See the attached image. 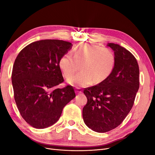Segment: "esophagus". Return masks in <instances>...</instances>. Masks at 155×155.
I'll return each instance as SVG.
<instances>
[{"mask_svg":"<svg viewBox=\"0 0 155 155\" xmlns=\"http://www.w3.org/2000/svg\"><path fill=\"white\" fill-rule=\"evenodd\" d=\"M76 92L78 93V94H79V93H82V90L80 88H76Z\"/></svg>","mask_w":155,"mask_h":155,"instance_id":"1","label":"esophagus"}]
</instances>
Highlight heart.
Returning a JSON list of instances; mask_svg holds the SVG:
<instances>
[{
	"instance_id": "obj_1",
	"label": "heart",
	"mask_w": 155,
	"mask_h": 155,
	"mask_svg": "<svg viewBox=\"0 0 155 155\" xmlns=\"http://www.w3.org/2000/svg\"><path fill=\"white\" fill-rule=\"evenodd\" d=\"M112 51L96 45L83 44L72 55L64 54L59 60V67L65 78L73 76L79 68L81 71L68 80L70 85L87 87L93 83H100L109 77L115 66Z\"/></svg>"
}]
</instances>
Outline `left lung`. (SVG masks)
<instances>
[{
	"instance_id": "1",
	"label": "left lung",
	"mask_w": 155,
	"mask_h": 155,
	"mask_svg": "<svg viewBox=\"0 0 155 155\" xmlns=\"http://www.w3.org/2000/svg\"><path fill=\"white\" fill-rule=\"evenodd\" d=\"M116 58L113 71L106 80L85 88L87 103L83 109V121L97 133L115 129L132 109L138 91L139 67L134 56L119 45L108 43Z\"/></svg>"
}]
</instances>
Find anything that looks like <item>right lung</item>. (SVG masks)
I'll return each instance as SVG.
<instances>
[{
  "instance_id": "right-lung-1",
  "label": "right lung",
  "mask_w": 155,
  "mask_h": 155,
  "mask_svg": "<svg viewBox=\"0 0 155 155\" xmlns=\"http://www.w3.org/2000/svg\"><path fill=\"white\" fill-rule=\"evenodd\" d=\"M72 46L62 40L37 41L15 59L12 74L14 98L23 119L34 128L57 122L64 107L76 97L72 86L57 88L64 81L59 60Z\"/></svg>"
}]
</instances>
